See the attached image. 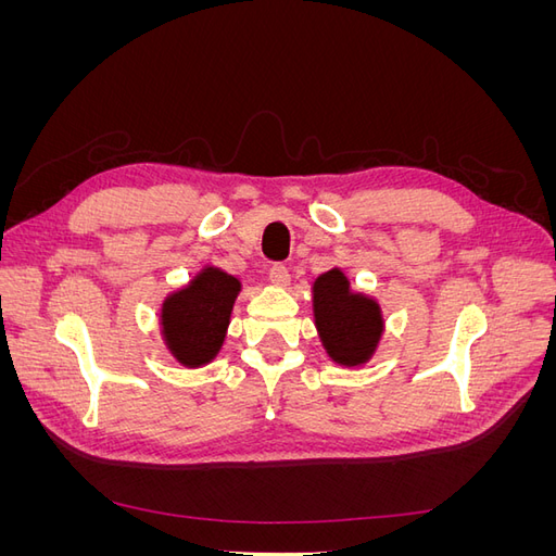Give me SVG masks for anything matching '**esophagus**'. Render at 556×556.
I'll use <instances>...</instances> for the list:
<instances>
[{"label":"esophagus","instance_id":"34e87169","mask_svg":"<svg viewBox=\"0 0 556 556\" xmlns=\"http://www.w3.org/2000/svg\"><path fill=\"white\" fill-rule=\"evenodd\" d=\"M268 278H271V282H274V285H280V288H285V285L290 282V271H288V266L274 264L271 268H268Z\"/></svg>","mask_w":556,"mask_h":556}]
</instances>
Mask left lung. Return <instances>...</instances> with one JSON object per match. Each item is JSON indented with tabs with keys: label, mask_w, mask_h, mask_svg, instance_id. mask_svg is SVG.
Here are the masks:
<instances>
[{
	"label": "left lung",
	"mask_w": 556,
	"mask_h": 556,
	"mask_svg": "<svg viewBox=\"0 0 556 556\" xmlns=\"http://www.w3.org/2000/svg\"><path fill=\"white\" fill-rule=\"evenodd\" d=\"M313 311L319 339L333 362L357 366L374 355L382 333L380 306L374 299L350 292L339 268L313 282Z\"/></svg>",
	"instance_id": "left-lung-1"
}]
</instances>
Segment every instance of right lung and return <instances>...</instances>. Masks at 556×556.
<instances>
[{"label":"right lung","mask_w":556,"mask_h":556,"mask_svg":"<svg viewBox=\"0 0 556 556\" xmlns=\"http://www.w3.org/2000/svg\"><path fill=\"white\" fill-rule=\"evenodd\" d=\"M239 290L237 278L208 266L164 301L162 333L180 364L201 366L217 355Z\"/></svg>","instance_id":"add662e5"}]
</instances>
